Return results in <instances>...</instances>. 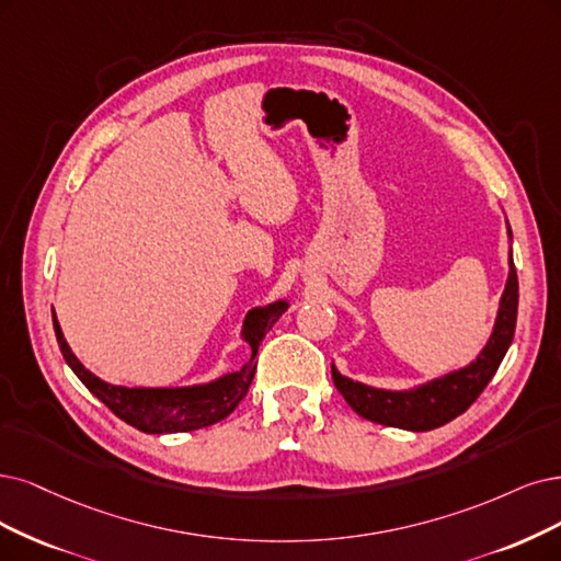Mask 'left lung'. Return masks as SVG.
<instances>
[{"instance_id": "left-lung-1", "label": "left lung", "mask_w": 561, "mask_h": 561, "mask_svg": "<svg viewBox=\"0 0 561 561\" xmlns=\"http://www.w3.org/2000/svg\"><path fill=\"white\" fill-rule=\"evenodd\" d=\"M508 240L513 242L511 226L506 221ZM515 319H517V275L513 265V249L508 252V279L504 286V294L496 309V319L492 335L479 358L469 365L453 369L448 375L437 379H430L404 390H388L375 388L363 381H354L344 377L333 363V381L346 404L354 409L358 416L388 425L400 427L409 432H427L434 427H442L448 421L458 419L465 413L476 398L481 396L490 379L494 377L496 367L502 365L506 351L513 342L515 333Z\"/></svg>"}]
</instances>
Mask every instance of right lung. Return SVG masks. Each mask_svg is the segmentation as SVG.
<instances>
[{
	"label": "right lung",
	"mask_w": 561,
	"mask_h": 561,
	"mask_svg": "<svg viewBox=\"0 0 561 561\" xmlns=\"http://www.w3.org/2000/svg\"><path fill=\"white\" fill-rule=\"evenodd\" d=\"M286 309L288 300L282 298L270 305L249 309L242 321L240 340L252 348V356H249V360L240 369L226 371V375L205 383L163 388H127L99 379L76 358L71 346L65 340V333H61L55 312L53 325L61 356H65L67 365L73 369V375L85 383L92 396L106 404L117 419L148 434H173L215 425L224 421L228 413L242 402L256 375L259 346L267 330L279 321Z\"/></svg>",
	"instance_id": "right-lung-1"
}]
</instances>
